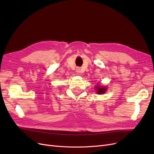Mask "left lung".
Returning <instances> with one entry per match:
<instances>
[{
  "mask_svg": "<svg viewBox=\"0 0 154 154\" xmlns=\"http://www.w3.org/2000/svg\"><path fill=\"white\" fill-rule=\"evenodd\" d=\"M96 90L97 91V93H98V94H103V93H105V91L106 90V87H96Z\"/></svg>",
  "mask_w": 154,
  "mask_h": 154,
  "instance_id": "1",
  "label": "left lung"
}]
</instances>
